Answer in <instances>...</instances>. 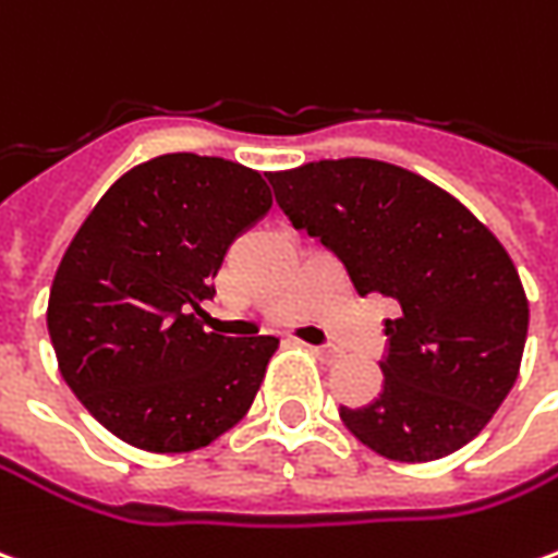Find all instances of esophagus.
<instances>
[{
	"label": "esophagus",
	"instance_id": "esophagus-1",
	"mask_svg": "<svg viewBox=\"0 0 558 558\" xmlns=\"http://www.w3.org/2000/svg\"><path fill=\"white\" fill-rule=\"evenodd\" d=\"M307 350H311V353H314V356L323 362H332L341 356V353H338V347H329V344H307Z\"/></svg>",
	"mask_w": 558,
	"mask_h": 558
}]
</instances>
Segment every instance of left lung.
Returning <instances> with one entry per match:
<instances>
[{
  "label": "left lung",
  "instance_id": "8db88e82",
  "mask_svg": "<svg viewBox=\"0 0 558 558\" xmlns=\"http://www.w3.org/2000/svg\"><path fill=\"white\" fill-rule=\"evenodd\" d=\"M268 181L360 295L401 307L384 329V389L365 408H341L344 426L399 462H432L477 438L508 399L529 332L501 241L441 186L380 159H319Z\"/></svg>",
  "mask_w": 558,
  "mask_h": 558
}]
</instances>
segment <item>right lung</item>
<instances>
[{
    "mask_svg": "<svg viewBox=\"0 0 558 558\" xmlns=\"http://www.w3.org/2000/svg\"><path fill=\"white\" fill-rule=\"evenodd\" d=\"M268 208L259 171L166 154L114 181L77 229L48 332L62 380L120 441L190 453L247 414L278 338L205 332L196 314L229 244Z\"/></svg>",
    "mask_w": 558,
    "mask_h": 558,
    "instance_id": "1",
    "label": "right lung"
}]
</instances>
